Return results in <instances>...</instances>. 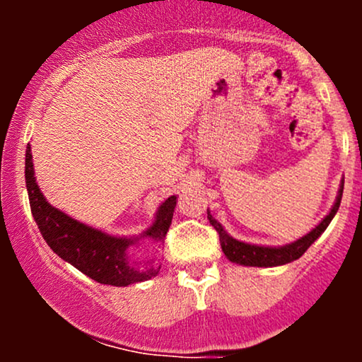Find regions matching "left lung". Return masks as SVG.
<instances>
[{
  "label": "left lung",
  "mask_w": 362,
  "mask_h": 362,
  "mask_svg": "<svg viewBox=\"0 0 362 362\" xmlns=\"http://www.w3.org/2000/svg\"><path fill=\"white\" fill-rule=\"evenodd\" d=\"M342 192H344V182L340 184L339 195L335 199V204L330 209L323 221L315 226L310 233L301 236L296 242L284 245V247H259V245H250L245 242H238L233 236H230L224 231V228L219 224L216 219L207 213V219L213 224L214 230L218 231L219 242H221V248L226 255L228 260L235 262V264L240 265H250V267H276V265H284L289 264V262L300 259V257L311 247V243L318 238L323 231L327 230V226L330 224L334 216L337 214L340 201H342Z\"/></svg>",
  "instance_id": "left-lung-1"
}]
</instances>
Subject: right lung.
<instances>
[{
	"label": "right lung",
	"instance_id": "right-lung-1",
	"mask_svg": "<svg viewBox=\"0 0 362 362\" xmlns=\"http://www.w3.org/2000/svg\"><path fill=\"white\" fill-rule=\"evenodd\" d=\"M25 184L32 216L45 242L54 253L74 265L90 279L100 284L129 286L151 279L160 272V265H141L129 257V247L139 238L110 236L69 218L49 204L35 182L30 146H27L25 151ZM175 206L177 195H172L160 206L155 223L141 235V238L146 236L153 242H163L172 224Z\"/></svg>",
	"mask_w": 362,
	"mask_h": 362
}]
</instances>
